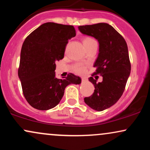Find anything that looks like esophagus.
I'll return each instance as SVG.
<instances>
[{
  "instance_id": "34e87169",
  "label": "esophagus",
  "mask_w": 150,
  "mask_h": 150,
  "mask_svg": "<svg viewBox=\"0 0 150 150\" xmlns=\"http://www.w3.org/2000/svg\"><path fill=\"white\" fill-rule=\"evenodd\" d=\"M86 80H86V78H84V77H82V82H85Z\"/></svg>"
}]
</instances>
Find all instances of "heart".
Segmentation results:
<instances>
[{
    "instance_id": "1",
    "label": "heart",
    "mask_w": 150,
    "mask_h": 150,
    "mask_svg": "<svg viewBox=\"0 0 150 150\" xmlns=\"http://www.w3.org/2000/svg\"><path fill=\"white\" fill-rule=\"evenodd\" d=\"M95 42L96 41L91 37H85L83 39V40H82V43H83L84 46H87L88 44H90ZM74 70L77 73H82L85 70V65L82 64H77L74 67Z\"/></svg>"
}]
</instances>
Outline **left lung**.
Returning a JSON list of instances; mask_svg holds the SVG:
<instances>
[{"label": "left lung", "instance_id": "8db88e82", "mask_svg": "<svg viewBox=\"0 0 150 150\" xmlns=\"http://www.w3.org/2000/svg\"><path fill=\"white\" fill-rule=\"evenodd\" d=\"M78 30L99 42V54L94 64L96 71L93 75L103 77L99 83L89 77L95 89L84 101L92 109L104 111L116 104L124 92L131 69L128 46L123 37L107 23L79 26Z\"/></svg>", "mask_w": 150, "mask_h": 150}]
</instances>
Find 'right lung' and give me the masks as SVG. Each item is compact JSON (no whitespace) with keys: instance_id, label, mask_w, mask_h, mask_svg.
Masks as SVG:
<instances>
[{"instance_id":"add662e5","label":"right lung","mask_w":150,"mask_h":150,"mask_svg":"<svg viewBox=\"0 0 150 150\" xmlns=\"http://www.w3.org/2000/svg\"><path fill=\"white\" fill-rule=\"evenodd\" d=\"M73 26L46 22L25 39L20 53L18 76L26 100L38 110H49L59 104L65 87L80 85L81 78L69 73L56 77V61L63 59L68 39L75 37Z\"/></svg>"}]
</instances>
